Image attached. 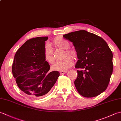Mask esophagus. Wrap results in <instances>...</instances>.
Segmentation results:
<instances>
[{
  "mask_svg": "<svg viewBox=\"0 0 121 121\" xmlns=\"http://www.w3.org/2000/svg\"><path fill=\"white\" fill-rule=\"evenodd\" d=\"M60 73L61 74H65V73H67V71H60Z\"/></svg>",
  "mask_w": 121,
  "mask_h": 121,
  "instance_id": "1",
  "label": "esophagus"
}]
</instances>
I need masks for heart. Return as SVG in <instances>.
<instances>
[{"mask_svg": "<svg viewBox=\"0 0 121 121\" xmlns=\"http://www.w3.org/2000/svg\"><path fill=\"white\" fill-rule=\"evenodd\" d=\"M53 44L56 48L65 49L63 53V57H65L62 60L58 61L52 67V69L53 70L59 71H65L68 69L73 65V59L67 56L69 55L72 56V58H75V52L69 49L70 44L67 40L64 39L61 37H57L54 39L53 41ZM43 55L45 60L47 62L53 64L55 61L54 56L53 55V51L52 49L48 46H46L44 48Z\"/></svg>", "mask_w": 121, "mask_h": 121, "instance_id": "b5f03b06", "label": "heart"}]
</instances>
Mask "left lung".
<instances>
[{
	"mask_svg": "<svg viewBox=\"0 0 121 121\" xmlns=\"http://www.w3.org/2000/svg\"><path fill=\"white\" fill-rule=\"evenodd\" d=\"M72 42L78 60L75 67L78 77L74 85L80 94L86 98L99 95L107 88L113 72V53L101 37L86 30L63 35Z\"/></svg>",
	"mask_w": 121,
	"mask_h": 121,
	"instance_id": "1",
	"label": "left lung"
}]
</instances>
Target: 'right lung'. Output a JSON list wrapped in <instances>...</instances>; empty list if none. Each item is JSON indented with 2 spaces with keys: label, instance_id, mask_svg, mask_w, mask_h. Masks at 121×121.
Wrapping results in <instances>:
<instances>
[{
  "label": "right lung",
  "instance_id": "1",
  "mask_svg": "<svg viewBox=\"0 0 121 121\" xmlns=\"http://www.w3.org/2000/svg\"><path fill=\"white\" fill-rule=\"evenodd\" d=\"M48 37L26 41L15 54L12 72L17 86L27 95L39 98L46 95L55 84L60 73L49 72L50 65L43 55Z\"/></svg>",
  "mask_w": 121,
  "mask_h": 121
}]
</instances>
